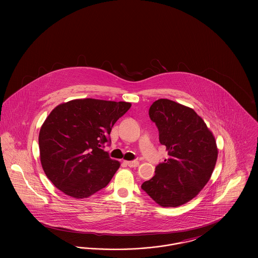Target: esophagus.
<instances>
[{
  "instance_id": "obj_1",
  "label": "esophagus",
  "mask_w": 258,
  "mask_h": 258,
  "mask_svg": "<svg viewBox=\"0 0 258 258\" xmlns=\"http://www.w3.org/2000/svg\"><path fill=\"white\" fill-rule=\"evenodd\" d=\"M125 164L130 167H137L139 165V162L137 160H134V161H125Z\"/></svg>"
}]
</instances>
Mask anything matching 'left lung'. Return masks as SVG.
I'll return each instance as SVG.
<instances>
[{"mask_svg": "<svg viewBox=\"0 0 258 258\" xmlns=\"http://www.w3.org/2000/svg\"><path fill=\"white\" fill-rule=\"evenodd\" d=\"M149 116L169 158L141 187L161 207L181 206L208 183L218 159L216 139L196 111L170 99L156 100Z\"/></svg>", "mask_w": 258, "mask_h": 258, "instance_id": "1", "label": "left lung"}]
</instances>
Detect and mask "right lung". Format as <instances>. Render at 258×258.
<instances>
[{"instance_id": "add662e5", "label": "right lung", "mask_w": 258, "mask_h": 258, "mask_svg": "<svg viewBox=\"0 0 258 258\" xmlns=\"http://www.w3.org/2000/svg\"><path fill=\"white\" fill-rule=\"evenodd\" d=\"M132 103L95 98L74 99L51 111L42 123L38 145L43 171L69 197L82 199L105 187L119 169L104 145L114 123Z\"/></svg>"}]
</instances>
